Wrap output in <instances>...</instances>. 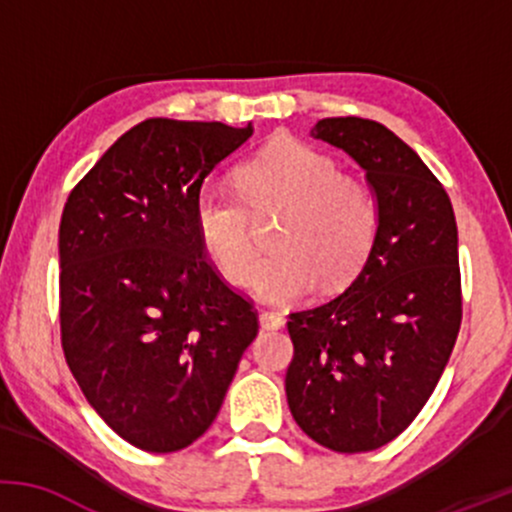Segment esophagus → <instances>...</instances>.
Masks as SVG:
<instances>
[{
    "label": "esophagus",
    "mask_w": 512,
    "mask_h": 512,
    "mask_svg": "<svg viewBox=\"0 0 512 512\" xmlns=\"http://www.w3.org/2000/svg\"><path fill=\"white\" fill-rule=\"evenodd\" d=\"M260 325L262 330H281V327H284V315L274 313V310H262Z\"/></svg>",
    "instance_id": "34e87169"
}]
</instances>
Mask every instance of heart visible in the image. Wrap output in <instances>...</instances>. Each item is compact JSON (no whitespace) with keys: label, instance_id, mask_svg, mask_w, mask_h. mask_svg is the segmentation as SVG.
<instances>
[{"label":"heart","instance_id":"heart-1","mask_svg":"<svg viewBox=\"0 0 512 512\" xmlns=\"http://www.w3.org/2000/svg\"><path fill=\"white\" fill-rule=\"evenodd\" d=\"M238 192L240 199L204 187L192 219L223 279L243 284L254 256L251 216L285 211L273 241L277 252L250 273V289L264 301H298L317 284L342 289L373 250L380 223L373 192L313 146L296 139L269 144L238 170Z\"/></svg>","mask_w":512,"mask_h":512}]
</instances>
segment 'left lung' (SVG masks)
Wrapping results in <instances>:
<instances>
[{
  "label": "left lung",
  "instance_id": "8db88e82",
  "mask_svg": "<svg viewBox=\"0 0 512 512\" xmlns=\"http://www.w3.org/2000/svg\"><path fill=\"white\" fill-rule=\"evenodd\" d=\"M310 137L366 170L380 223L349 289L289 315L286 399L315 443L368 452L416 419L450 361L462 322L455 211L419 154L380 122L325 117Z\"/></svg>",
  "mask_w": 512,
  "mask_h": 512
}]
</instances>
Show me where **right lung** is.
I'll list each match as a JSON object with an SVG mask.
<instances>
[{
  "label": "right lung",
  "instance_id": "obj_1",
  "mask_svg": "<svg viewBox=\"0 0 512 512\" xmlns=\"http://www.w3.org/2000/svg\"><path fill=\"white\" fill-rule=\"evenodd\" d=\"M250 134L252 125L144 120L64 204V358L88 404L134 448L195 443L257 337V313L204 257L192 219L204 178Z\"/></svg>",
  "mask_w": 512,
  "mask_h": 512
}]
</instances>
